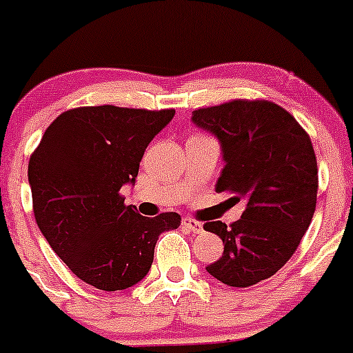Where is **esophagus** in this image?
<instances>
[{
    "label": "esophagus",
    "instance_id": "esophagus-1",
    "mask_svg": "<svg viewBox=\"0 0 353 353\" xmlns=\"http://www.w3.org/2000/svg\"><path fill=\"white\" fill-rule=\"evenodd\" d=\"M182 224H183V228H185V230H189V232H192V233L203 232V224L199 223V221L191 219V217H183Z\"/></svg>",
    "mask_w": 353,
    "mask_h": 353
}]
</instances>
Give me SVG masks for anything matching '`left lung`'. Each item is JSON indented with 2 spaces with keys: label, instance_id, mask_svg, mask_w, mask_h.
<instances>
[{
  "label": "left lung",
  "instance_id": "8db88e82",
  "mask_svg": "<svg viewBox=\"0 0 353 353\" xmlns=\"http://www.w3.org/2000/svg\"><path fill=\"white\" fill-rule=\"evenodd\" d=\"M192 123L219 139L224 168L217 192L245 199L242 217L205 223L224 252L207 272L228 286L269 279L292 258L316 208L318 168L311 139L281 105L232 101L192 111Z\"/></svg>",
  "mask_w": 353,
  "mask_h": 353
}]
</instances>
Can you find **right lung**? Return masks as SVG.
Segmentation results:
<instances>
[{
	"label": "right lung",
	"mask_w": 353,
	"mask_h": 353,
	"mask_svg": "<svg viewBox=\"0 0 353 353\" xmlns=\"http://www.w3.org/2000/svg\"><path fill=\"white\" fill-rule=\"evenodd\" d=\"M174 109L88 105L65 111L43 132L28 164L33 212L52 251L81 281L117 292L139 283L159 235L180 226L166 212L143 217L120 194L134 185L150 141Z\"/></svg>",
	"instance_id": "add662e5"
}]
</instances>
